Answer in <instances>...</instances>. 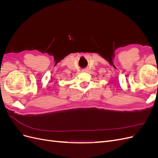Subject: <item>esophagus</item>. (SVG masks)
Instances as JSON below:
<instances>
[{
	"mask_svg": "<svg viewBox=\"0 0 158 158\" xmlns=\"http://www.w3.org/2000/svg\"><path fill=\"white\" fill-rule=\"evenodd\" d=\"M88 69H83V70H82V71H83V72H88Z\"/></svg>",
	"mask_w": 158,
	"mask_h": 158,
	"instance_id": "obj_1",
	"label": "esophagus"
}]
</instances>
